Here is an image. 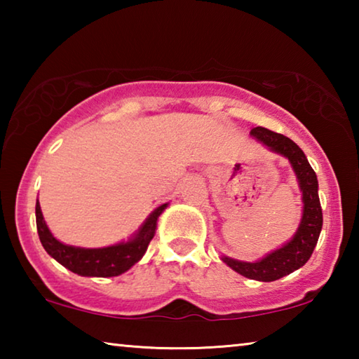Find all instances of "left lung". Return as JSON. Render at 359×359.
Here are the masks:
<instances>
[{"label":"left lung","mask_w":359,"mask_h":359,"mask_svg":"<svg viewBox=\"0 0 359 359\" xmlns=\"http://www.w3.org/2000/svg\"><path fill=\"white\" fill-rule=\"evenodd\" d=\"M250 135L274 154L288 158L302 191V218L293 239L277 250L267 253L264 258L255 261V263H247V261L233 259L229 257H222V259L238 274L252 278V280L274 282L306 264L317 245L320 231L323 226V214H321L318 198V180L317 174L309 165L307 156L290 137L263 128V126L253 128Z\"/></svg>","instance_id":"left-lung-1"}]
</instances>
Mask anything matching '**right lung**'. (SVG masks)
<instances>
[{"instance_id": "right-lung-1", "label": "right lung", "mask_w": 359, "mask_h": 359, "mask_svg": "<svg viewBox=\"0 0 359 359\" xmlns=\"http://www.w3.org/2000/svg\"><path fill=\"white\" fill-rule=\"evenodd\" d=\"M166 208L168 204H163L151 212L128 242H120V244L102 248L66 245L53 238L44 222V217H42L39 201L36 203V226H38L42 247L66 269L83 277H115L123 274L144 257L150 241L155 236L158 217Z\"/></svg>"}]
</instances>
